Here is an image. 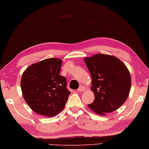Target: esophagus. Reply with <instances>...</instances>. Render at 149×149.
<instances>
[{
    "instance_id": "34e87169",
    "label": "esophagus",
    "mask_w": 149,
    "mask_h": 149,
    "mask_svg": "<svg viewBox=\"0 0 149 149\" xmlns=\"http://www.w3.org/2000/svg\"><path fill=\"white\" fill-rule=\"evenodd\" d=\"M85 90H86V88H85L84 86H80L78 89V91H80V92L81 91H84Z\"/></svg>"
}]
</instances>
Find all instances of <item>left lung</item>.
Masks as SVG:
<instances>
[{"label":"left lung","mask_w":149,"mask_h":149,"mask_svg":"<svg viewBox=\"0 0 149 149\" xmlns=\"http://www.w3.org/2000/svg\"><path fill=\"white\" fill-rule=\"evenodd\" d=\"M91 74L94 102L88 106L100 115L111 113L125 102L130 92L131 78L128 68L116 57L97 54L84 58Z\"/></svg>","instance_id":"8db88e82"}]
</instances>
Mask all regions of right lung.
<instances>
[{"label": "right lung", "mask_w": 149, "mask_h": 149, "mask_svg": "<svg viewBox=\"0 0 149 149\" xmlns=\"http://www.w3.org/2000/svg\"><path fill=\"white\" fill-rule=\"evenodd\" d=\"M62 60L49 58L30 65L22 75L24 99L33 111L52 117L64 109L70 91L59 75Z\"/></svg>", "instance_id": "obj_1"}]
</instances>
